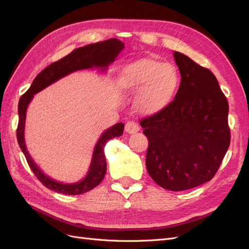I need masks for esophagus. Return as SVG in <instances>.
Wrapping results in <instances>:
<instances>
[{
	"label": "esophagus",
	"mask_w": 249,
	"mask_h": 249,
	"mask_svg": "<svg viewBox=\"0 0 249 249\" xmlns=\"http://www.w3.org/2000/svg\"><path fill=\"white\" fill-rule=\"evenodd\" d=\"M124 130L126 133H130V134H133V133H136L140 130V127L138 125L137 123H135L134 120H130V122H127L125 124V126H124Z\"/></svg>",
	"instance_id": "1"
}]
</instances>
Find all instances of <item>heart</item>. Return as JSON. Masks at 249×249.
I'll list each match as a JSON object with an SVG mask.
<instances>
[{
  "label": "heart",
  "instance_id": "1",
  "mask_svg": "<svg viewBox=\"0 0 249 249\" xmlns=\"http://www.w3.org/2000/svg\"><path fill=\"white\" fill-rule=\"evenodd\" d=\"M178 85V73L170 63L141 59L126 65L118 78V86L126 91H137V108L155 113L170 102Z\"/></svg>",
  "mask_w": 249,
  "mask_h": 249
}]
</instances>
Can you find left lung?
Here are the masks:
<instances>
[{
  "mask_svg": "<svg viewBox=\"0 0 249 249\" xmlns=\"http://www.w3.org/2000/svg\"><path fill=\"white\" fill-rule=\"evenodd\" d=\"M175 100L142 118L148 139L146 169L164 189L183 191L212 179L231 143L229 103L214 73L182 53Z\"/></svg>",
  "mask_w": 249,
  "mask_h": 249,
  "instance_id": "left-lung-1",
  "label": "left lung"
}]
</instances>
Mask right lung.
Returning a JSON list of instances; mask_svg holds the SVG:
<instances>
[{
  "label": "right lung",
  "instance_id": "1",
  "mask_svg": "<svg viewBox=\"0 0 249 249\" xmlns=\"http://www.w3.org/2000/svg\"><path fill=\"white\" fill-rule=\"evenodd\" d=\"M124 48V46L122 41L116 38H111L73 50L71 54L50 64L41 72L37 74L30 88L20 96L18 102V124L17 130L18 145L21 152L24 153L29 166L33 171L35 177L49 189L62 194L78 195L92 190L94 187L99 185L107 171V162L104 154V147L110 139L122 136L124 124L123 123L116 124L104 132L94 147L92 161L90 164L88 175L84 179L76 184H62L44 175L37 167V165L27 152L24 139V130L26 112L29 103L33 99V94L39 92L40 90L48 87L52 83L56 82L72 71L84 69H92V67H100L103 71L106 70L107 66L114 61V59Z\"/></svg>",
  "mask_w": 249,
  "mask_h": 249
}]
</instances>
